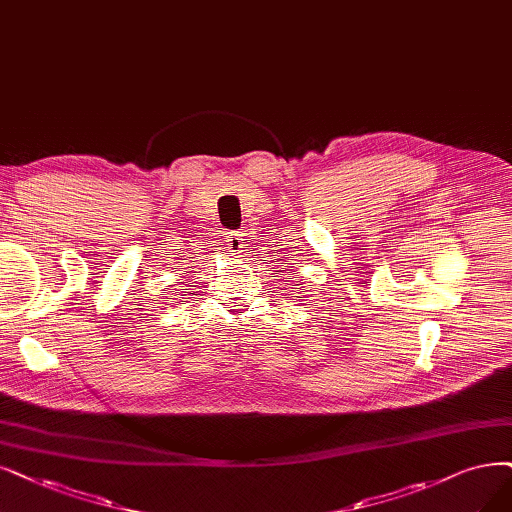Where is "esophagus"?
<instances>
[{
    "instance_id": "esophagus-1",
    "label": "esophagus",
    "mask_w": 512,
    "mask_h": 512,
    "mask_svg": "<svg viewBox=\"0 0 512 512\" xmlns=\"http://www.w3.org/2000/svg\"><path fill=\"white\" fill-rule=\"evenodd\" d=\"M227 251H230V255H240L244 249H246V238L242 232H232L230 236H227Z\"/></svg>"
}]
</instances>
